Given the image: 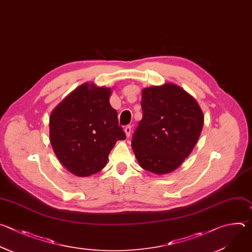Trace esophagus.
<instances>
[{
  "instance_id": "obj_1",
  "label": "esophagus",
  "mask_w": 252,
  "mask_h": 252,
  "mask_svg": "<svg viewBox=\"0 0 252 252\" xmlns=\"http://www.w3.org/2000/svg\"><path fill=\"white\" fill-rule=\"evenodd\" d=\"M130 132H131V126H127L125 127V133L126 135V137H129L130 136Z\"/></svg>"
}]
</instances>
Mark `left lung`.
I'll return each instance as SVG.
<instances>
[{"label": "left lung", "instance_id": "8db88e82", "mask_svg": "<svg viewBox=\"0 0 252 252\" xmlns=\"http://www.w3.org/2000/svg\"><path fill=\"white\" fill-rule=\"evenodd\" d=\"M143 117L131 147L141 168L156 175L177 169L190 155L204 126L198 102L172 83L144 88Z\"/></svg>", "mask_w": 252, "mask_h": 252}]
</instances>
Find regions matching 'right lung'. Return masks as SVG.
Listing matches in <instances>:
<instances>
[{"label": "right lung", "instance_id": "1", "mask_svg": "<svg viewBox=\"0 0 252 252\" xmlns=\"http://www.w3.org/2000/svg\"><path fill=\"white\" fill-rule=\"evenodd\" d=\"M112 89L84 83L51 112L49 140L61 164L87 177L101 171L118 140L126 139L118 113L110 104Z\"/></svg>", "mask_w": 252, "mask_h": 252}]
</instances>
